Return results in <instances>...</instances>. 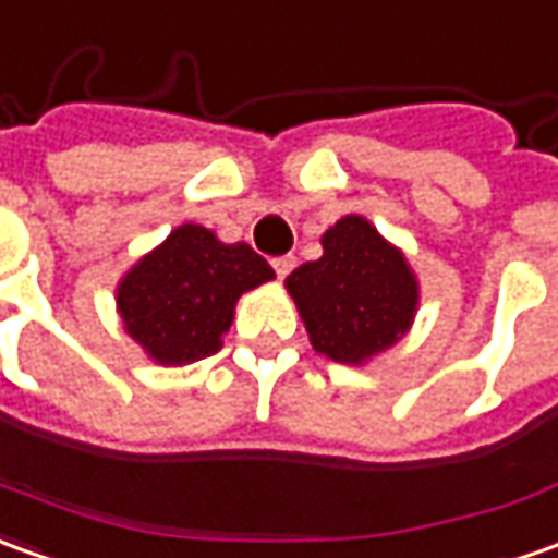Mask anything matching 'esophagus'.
I'll return each instance as SVG.
<instances>
[{"label":"esophagus","instance_id":"obj_1","mask_svg":"<svg viewBox=\"0 0 558 558\" xmlns=\"http://www.w3.org/2000/svg\"><path fill=\"white\" fill-rule=\"evenodd\" d=\"M271 268L278 271V278H287L295 268V256H278V259H271Z\"/></svg>","mask_w":558,"mask_h":558}]
</instances>
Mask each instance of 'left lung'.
<instances>
[{"label": "left lung", "mask_w": 558, "mask_h": 558, "mask_svg": "<svg viewBox=\"0 0 558 558\" xmlns=\"http://www.w3.org/2000/svg\"><path fill=\"white\" fill-rule=\"evenodd\" d=\"M324 256L283 280L311 348L324 357L363 366L412 329L422 287L407 253L366 216L348 214L320 238Z\"/></svg>", "instance_id": "left-lung-1"}]
</instances>
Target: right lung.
<instances>
[{"instance_id": "add662e5", "label": "right lung", "mask_w": 558, "mask_h": 558, "mask_svg": "<svg viewBox=\"0 0 558 558\" xmlns=\"http://www.w3.org/2000/svg\"><path fill=\"white\" fill-rule=\"evenodd\" d=\"M268 280L271 265L250 244L183 222L121 275L116 311L151 363L189 366L222 348L238 299Z\"/></svg>"}]
</instances>
